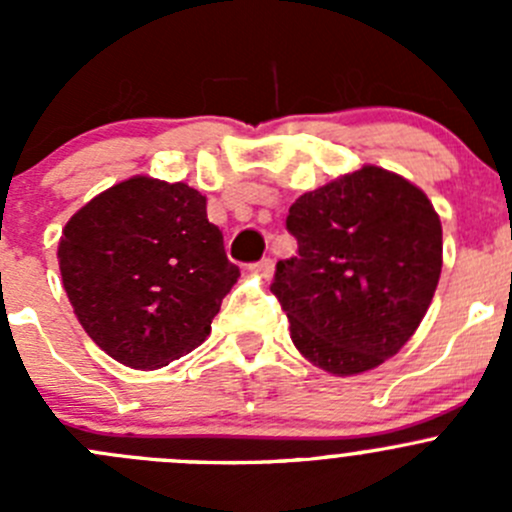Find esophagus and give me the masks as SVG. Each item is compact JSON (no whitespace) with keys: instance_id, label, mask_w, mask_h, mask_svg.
<instances>
[{"instance_id":"esophagus-1","label":"esophagus","mask_w":512,"mask_h":512,"mask_svg":"<svg viewBox=\"0 0 512 512\" xmlns=\"http://www.w3.org/2000/svg\"><path fill=\"white\" fill-rule=\"evenodd\" d=\"M252 270L260 272L262 277H270L272 272H275V260H272V257H262L260 262H255V265H252Z\"/></svg>"}]
</instances>
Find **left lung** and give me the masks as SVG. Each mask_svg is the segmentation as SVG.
<instances>
[{
    "label": "left lung",
    "instance_id": "left-lung-1",
    "mask_svg": "<svg viewBox=\"0 0 512 512\" xmlns=\"http://www.w3.org/2000/svg\"><path fill=\"white\" fill-rule=\"evenodd\" d=\"M287 230L297 255L277 262L270 289L314 366L361 374L414 337L443 265L441 220L423 190L364 165L299 195Z\"/></svg>",
    "mask_w": 512,
    "mask_h": 512
}]
</instances>
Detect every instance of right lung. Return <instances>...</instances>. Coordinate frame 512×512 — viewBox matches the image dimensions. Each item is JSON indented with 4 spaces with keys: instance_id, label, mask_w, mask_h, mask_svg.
Returning <instances> with one entry per match:
<instances>
[{
    "instance_id": "add662e5",
    "label": "right lung",
    "mask_w": 512,
    "mask_h": 512,
    "mask_svg": "<svg viewBox=\"0 0 512 512\" xmlns=\"http://www.w3.org/2000/svg\"><path fill=\"white\" fill-rule=\"evenodd\" d=\"M59 267L81 327L131 369H160L200 347L240 277L203 195L146 175L66 223Z\"/></svg>"
}]
</instances>
